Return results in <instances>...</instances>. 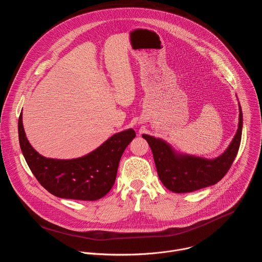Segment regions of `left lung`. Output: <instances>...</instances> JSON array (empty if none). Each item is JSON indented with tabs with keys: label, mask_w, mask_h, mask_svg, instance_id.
Here are the masks:
<instances>
[{
	"label": "left lung",
	"mask_w": 262,
	"mask_h": 262,
	"mask_svg": "<svg viewBox=\"0 0 262 262\" xmlns=\"http://www.w3.org/2000/svg\"><path fill=\"white\" fill-rule=\"evenodd\" d=\"M243 114L239 105L238 128L227 149L215 159L178 154L164 140L143 134L147 141L160 181L174 193L193 192L221 181L232 165L239 148Z\"/></svg>",
	"instance_id": "obj_1"
}]
</instances>
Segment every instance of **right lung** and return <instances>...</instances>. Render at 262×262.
I'll return each mask as SVG.
<instances>
[{
	"label": "right lung",
	"instance_id": "right-lung-1",
	"mask_svg": "<svg viewBox=\"0 0 262 262\" xmlns=\"http://www.w3.org/2000/svg\"><path fill=\"white\" fill-rule=\"evenodd\" d=\"M18 119L19 145L25 159L42 187L60 198L97 200L113 188L121 157L136 136L133 129L113 135L95 150L71 160L45 158L30 144Z\"/></svg>",
	"mask_w": 262,
	"mask_h": 262
}]
</instances>
